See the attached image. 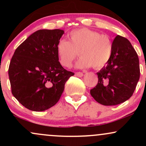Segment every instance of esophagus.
<instances>
[{
	"mask_svg": "<svg viewBox=\"0 0 146 146\" xmlns=\"http://www.w3.org/2000/svg\"><path fill=\"white\" fill-rule=\"evenodd\" d=\"M75 75H76V76L79 77V78H81V77L83 76V73L82 72H76Z\"/></svg>",
	"mask_w": 146,
	"mask_h": 146,
	"instance_id": "obj_1",
	"label": "esophagus"
}]
</instances>
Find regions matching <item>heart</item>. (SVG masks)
Returning a JSON list of instances; mask_svg holds the SVG:
<instances>
[{
	"label": "heart",
	"instance_id": "1",
	"mask_svg": "<svg viewBox=\"0 0 146 146\" xmlns=\"http://www.w3.org/2000/svg\"><path fill=\"white\" fill-rule=\"evenodd\" d=\"M56 50L60 63L64 66H71L79 51L81 57L75 64V67L86 68L93 66L95 68H100L109 61L113 43L107 35L81 28L70 32L69 41L60 40Z\"/></svg>",
	"mask_w": 146,
	"mask_h": 146
}]
</instances>
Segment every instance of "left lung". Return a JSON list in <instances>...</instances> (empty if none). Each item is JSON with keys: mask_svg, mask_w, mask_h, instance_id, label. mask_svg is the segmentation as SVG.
Here are the masks:
<instances>
[{"mask_svg": "<svg viewBox=\"0 0 146 146\" xmlns=\"http://www.w3.org/2000/svg\"><path fill=\"white\" fill-rule=\"evenodd\" d=\"M97 75L98 83L90 93L98 103L117 105L132 96L139 80V61L128 39L115 37L109 61Z\"/></svg>", "mask_w": 146, "mask_h": 146, "instance_id": "obj_1", "label": "left lung"}]
</instances>
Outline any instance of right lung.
<instances>
[{"mask_svg":"<svg viewBox=\"0 0 146 146\" xmlns=\"http://www.w3.org/2000/svg\"><path fill=\"white\" fill-rule=\"evenodd\" d=\"M62 29H40L18 46L9 66L11 93L25 108L44 111L59 101L64 85L74 73L59 62L56 46Z\"/></svg>","mask_w":146,"mask_h":146,"instance_id":"obj_1","label":"right lung"}]
</instances>
